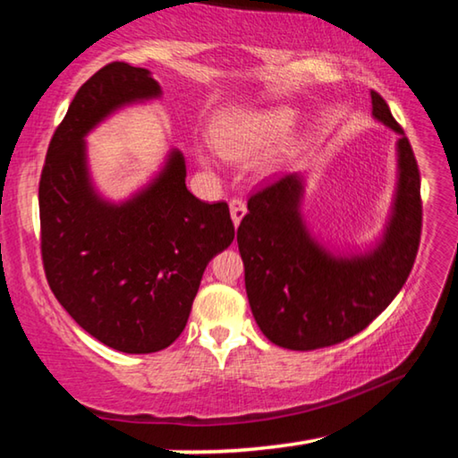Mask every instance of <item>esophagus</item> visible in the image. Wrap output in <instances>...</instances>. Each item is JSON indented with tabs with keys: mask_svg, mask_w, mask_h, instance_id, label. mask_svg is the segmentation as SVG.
I'll list each match as a JSON object with an SVG mask.
<instances>
[{
	"mask_svg": "<svg viewBox=\"0 0 458 458\" xmlns=\"http://www.w3.org/2000/svg\"><path fill=\"white\" fill-rule=\"evenodd\" d=\"M246 214V204L242 199H232L230 201V216H232V222H234V226H240V220L244 218Z\"/></svg>",
	"mask_w": 458,
	"mask_h": 458,
	"instance_id": "34e87169",
	"label": "esophagus"
}]
</instances>
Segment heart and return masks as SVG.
<instances>
[{"label":"heart","mask_w":458,"mask_h":458,"mask_svg":"<svg viewBox=\"0 0 458 458\" xmlns=\"http://www.w3.org/2000/svg\"><path fill=\"white\" fill-rule=\"evenodd\" d=\"M294 121L291 106L270 108H232L222 113L212 125V139L222 157L234 164H248L262 157L270 146L274 149L262 159V169L273 174L289 161L297 149V135L289 133ZM198 159L212 165V155L196 147Z\"/></svg>","instance_id":"1"}]
</instances>
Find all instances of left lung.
<instances>
[{
	"label": "left lung",
	"instance_id": "8db88e82",
	"mask_svg": "<svg viewBox=\"0 0 458 458\" xmlns=\"http://www.w3.org/2000/svg\"><path fill=\"white\" fill-rule=\"evenodd\" d=\"M371 117L396 141V188L374 242L337 248L309 228L307 174H291L248 201L238 250L254 321L268 341L309 352L366 329L404 286L420 242V174L404 131L371 92Z\"/></svg>",
	"mask_w": 458,
	"mask_h": 458
}]
</instances>
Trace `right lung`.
<instances>
[{
	"label": "right lung",
	"instance_id": "add662e5",
	"mask_svg": "<svg viewBox=\"0 0 458 458\" xmlns=\"http://www.w3.org/2000/svg\"><path fill=\"white\" fill-rule=\"evenodd\" d=\"M161 95L147 68L113 62L92 74L52 137L38 193L52 293L84 331L123 353L161 352L182 335L208 262L234 240L228 204L193 196L175 147L127 198L98 190L87 137Z\"/></svg>",
	"mask_w": 458,
	"mask_h": 458
}]
</instances>
